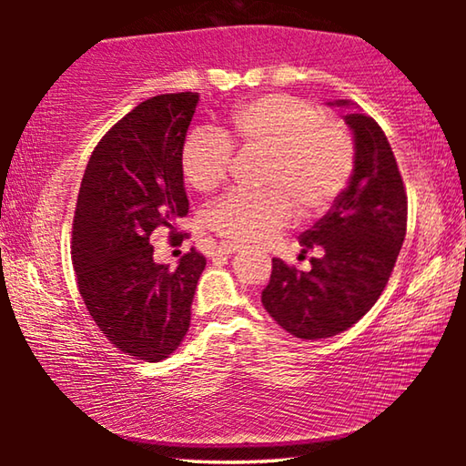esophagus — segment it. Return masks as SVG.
Here are the masks:
<instances>
[{
    "label": "esophagus",
    "mask_w": 466,
    "mask_h": 466,
    "mask_svg": "<svg viewBox=\"0 0 466 466\" xmlns=\"http://www.w3.org/2000/svg\"><path fill=\"white\" fill-rule=\"evenodd\" d=\"M240 248H242L240 244H236V242H222V244H219V247H218V252H222V255L230 257V255H234V252H238Z\"/></svg>",
    "instance_id": "34e87169"
}]
</instances>
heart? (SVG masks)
Returning a JSON list of instances; mask_svg holds the SVG:
<instances>
[{"label": "heart", "mask_w": 466, "mask_h": 466, "mask_svg": "<svg viewBox=\"0 0 466 466\" xmlns=\"http://www.w3.org/2000/svg\"><path fill=\"white\" fill-rule=\"evenodd\" d=\"M232 147L265 154V193L234 191L208 209V224L224 238L265 242L294 218L327 211L353 170V146L337 121L322 119L310 102L291 94H265L234 110L228 127L195 129L180 147V172L199 193L226 180Z\"/></svg>", "instance_id": "1"}]
</instances>
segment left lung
<instances>
[{"label": "left lung", "mask_w": 466, "mask_h": 466, "mask_svg": "<svg viewBox=\"0 0 466 466\" xmlns=\"http://www.w3.org/2000/svg\"><path fill=\"white\" fill-rule=\"evenodd\" d=\"M329 106L353 108L350 100ZM353 133V175L329 214L299 236L309 273L273 258L265 310L298 339H327L343 333L372 309L397 263L407 232V195L389 139L372 116L347 110Z\"/></svg>", "instance_id": "left-lung-1"}]
</instances>
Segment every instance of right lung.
Instances as JSON below:
<instances>
[{"label":"right lung","instance_id":"right-lung-1","mask_svg":"<svg viewBox=\"0 0 466 466\" xmlns=\"http://www.w3.org/2000/svg\"><path fill=\"white\" fill-rule=\"evenodd\" d=\"M199 94L141 102L98 141L86 167L74 218L72 261L92 320L110 343L144 361L178 350L205 257L191 248L177 269L154 261L149 236L188 214L180 147Z\"/></svg>","mask_w":466,"mask_h":466}]
</instances>
